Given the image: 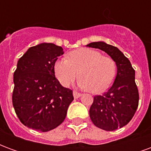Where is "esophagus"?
<instances>
[{
    "label": "esophagus",
    "mask_w": 151,
    "mask_h": 151,
    "mask_svg": "<svg viewBox=\"0 0 151 151\" xmlns=\"http://www.w3.org/2000/svg\"><path fill=\"white\" fill-rule=\"evenodd\" d=\"M73 95L74 99H78V98H79V97H81V96H82V94H81V93H78V92H77V91H73Z\"/></svg>",
    "instance_id": "1"
}]
</instances>
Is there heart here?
Instances as JSON below:
<instances>
[{"mask_svg": "<svg viewBox=\"0 0 151 151\" xmlns=\"http://www.w3.org/2000/svg\"><path fill=\"white\" fill-rule=\"evenodd\" d=\"M56 78L63 86H69L78 77V86L99 94L107 91L116 74V65L109 56H102L98 51L82 47L72 51L68 59L61 58L54 64Z\"/></svg>", "mask_w": 151, "mask_h": 151, "instance_id": "heart-1", "label": "heart"}]
</instances>
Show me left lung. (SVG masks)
I'll return each instance as SVG.
<instances>
[{"label": "left lung", "instance_id": "1", "mask_svg": "<svg viewBox=\"0 0 151 151\" xmlns=\"http://www.w3.org/2000/svg\"><path fill=\"white\" fill-rule=\"evenodd\" d=\"M104 51L116 62L117 73L113 84L104 95H96L90 108L95 126L106 131L122 128L129 122L138 107L139 95L135 83V70L129 60L117 48L105 42L86 45Z\"/></svg>", "mask_w": 151, "mask_h": 151}]
</instances>
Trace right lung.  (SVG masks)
<instances>
[{
    "mask_svg": "<svg viewBox=\"0 0 151 151\" xmlns=\"http://www.w3.org/2000/svg\"><path fill=\"white\" fill-rule=\"evenodd\" d=\"M63 54L61 47L43 43L31 47L18 60L12 101L25 126L47 132L65 119L73 100V91L60 85L53 69L58 56Z\"/></svg>",
    "mask_w": 151,
    "mask_h": 151,
    "instance_id": "obj_1",
    "label": "right lung"
}]
</instances>
